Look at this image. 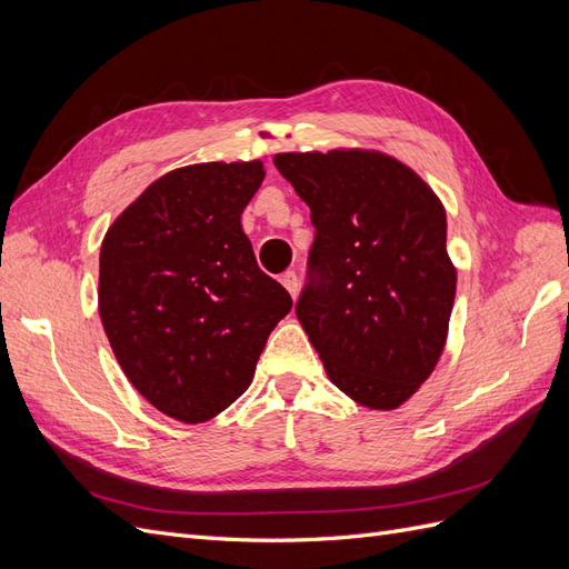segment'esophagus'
<instances>
[{
	"instance_id": "esophagus-1",
	"label": "esophagus",
	"mask_w": 569,
	"mask_h": 569,
	"mask_svg": "<svg viewBox=\"0 0 569 569\" xmlns=\"http://www.w3.org/2000/svg\"><path fill=\"white\" fill-rule=\"evenodd\" d=\"M280 282H282V284H284V289L289 291L291 299H297V295H299V278H297V272H295V270L284 272L282 278H280Z\"/></svg>"
}]
</instances>
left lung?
Instances as JSON below:
<instances>
[{
  "label": "left lung",
  "mask_w": 569,
  "mask_h": 569,
  "mask_svg": "<svg viewBox=\"0 0 569 569\" xmlns=\"http://www.w3.org/2000/svg\"><path fill=\"white\" fill-rule=\"evenodd\" d=\"M272 161L316 226L297 318L327 377L360 406L399 408L435 372L449 335L456 266L441 199L375 149Z\"/></svg>",
  "instance_id": "left-lung-1"
}]
</instances>
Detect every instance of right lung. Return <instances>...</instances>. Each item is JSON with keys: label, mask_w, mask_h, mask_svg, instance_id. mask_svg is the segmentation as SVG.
<instances>
[{"label": "right lung", "mask_w": 569, "mask_h": 569, "mask_svg": "<svg viewBox=\"0 0 569 569\" xmlns=\"http://www.w3.org/2000/svg\"><path fill=\"white\" fill-rule=\"evenodd\" d=\"M261 161L194 163L153 180L107 230L99 318L130 385L197 425L242 396L289 291L256 263L242 211Z\"/></svg>", "instance_id": "1"}]
</instances>
